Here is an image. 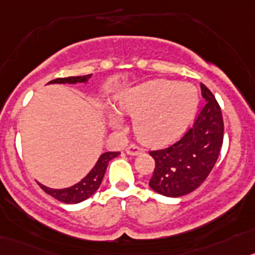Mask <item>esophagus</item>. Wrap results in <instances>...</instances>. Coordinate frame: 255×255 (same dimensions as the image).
I'll return each instance as SVG.
<instances>
[{"label": "esophagus", "instance_id": "obj_1", "mask_svg": "<svg viewBox=\"0 0 255 255\" xmlns=\"http://www.w3.org/2000/svg\"><path fill=\"white\" fill-rule=\"evenodd\" d=\"M126 152L130 156H136L139 155L141 152H143V148H141L139 146H137V144H129V146L126 148Z\"/></svg>", "mask_w": 255, "mask_h": 255}]
</instances>
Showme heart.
Returning <instances> with one entry per match:
<instances>
[{
    "mask_svg": "<svg viewBox=\"0 0 255 255\" xmlns=\"http://www.w3.org/2000/svg\"><path fill=\"white\" fill-rule=\"evenodd\" d=\"M119 111L133 117L137 137L146 144L161 146L178 138L190 125L198 107L193 85L169 80L146 82L119 94ZM113 126H121L119 114L111 116Z\"/></svg>",
    "mask_w": 255,
    "mask_h": 255,
    "instance_id": "b5f03b06",
    "label": "heart"
}]
</instances>
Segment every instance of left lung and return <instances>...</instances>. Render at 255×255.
Wrapping results in <instances>:
<instances>
[{"label": "left lung", "instance_id": "1", "mask_svg": "<svg viewBox=\"0 0 255 255\" xmlns=\"http://www.w3.org/2000/svg\"><path fill=\"white\" fill-rule=\"evenodd\" d=\"M206 104L184 136L162 150L150 151L155 169L148 185L156 193L182 197L205 182L219 159L224 141L221 108L210 89L201 84Z\"/></svg>", "mask_w": 255, "mask_h": 255}]
</instances>
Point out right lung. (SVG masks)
<instances>
[{"label": "right lung", "mask_w": 255, "mask_h": 255, "mask_svg": "<svg viewBox=\"0 0 255 255\" xmlns=\"http://www.w3.org/2000/svg\"><path fill=\"white\" fill-rule=\"evenodd\" d=\"M93 75H85V76H72L63 77V79H56L49 81L48 84H79V82H88V80ZM121 152H104L100 155L99 160L96 161L95 166L90 170V173L82 179L81 182L72 185L70 188H63V189H53L48 188L45 185L40 184V188L45 193L56 198L57 201L63 202V203H80V202L88 199L89 197L95 193L98 188L102 184V180L104 178L105 170H107L108 164L112 159L117 157Z\"/></svg>", "instance_id": "add662e5"}]
</instances>
